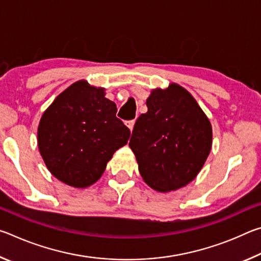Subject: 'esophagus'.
Instances as JSON below:
<instances>
[{
    "label": "esophagus",
    "instance_id": "esophagus-1",
    "mask_svg": "<svg viewBox=\"0 0 261 261\" xmlns=\"http://www.w3.org/2000/svg\"><path fill=\"white\" fill-rule=\"evenodd\" d=\"M126 126L129 127L130 131L134 130V126H135V120H132V121H127V122H126Z\"/></svg>",
    "mask_w": 261,
    "mask_h": 261
}]
</instances>
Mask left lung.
Segmentation results:
<instances>
[{"label": "left lung", "instance_id": "8db88e82", "mask_svg": "<svg viewBox=\"0 0 261 261\" xmlns=\"http://www.w3.org/2000/svg\"><path fill=\"white\" fill-rule=\"evenodd\" d=\"M137 118L129 146L148 187L170 192L197 177L212 148V124L190 92L171 83L155 88Z\"/></svg>", "mask_w": 261, "mask_h": 261}]
</instances>
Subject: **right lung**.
Returning a JSON list of instances; mask_svg holds the SVG:
<instances>
[{"mask_svg":"<svg viewBox=\"0 0 261 261\" xmlns=\"http://www.w3.org/2000/svg\"><path fill=\"white\" fill-rule=\"evenodd\" d=\"M105 88L78 81L42 114L38 146L48 170L70 187L94 184L113 154L126 145L130 130L116 117Z\"/></svg>","mask_w":261,"mask_h":261,"instance_id":"right-lung-1","label":"right lung"}]
</instances>
